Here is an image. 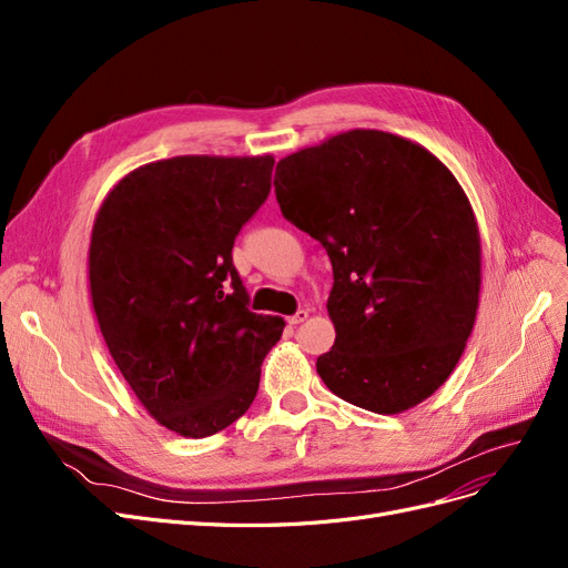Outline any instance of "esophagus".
Listing matches in <instances>:
<instances>
[{"label": "esophagus", "instance_id": "1", "mask_svg": "<svg viewBox=\"0 0 568 568\" xmlns=\"http://www.w3.org/2000/svg\"><path fill=\"white\" fill-rule=\"evenodd\" d=\"M307 317H311V313H307V311H298L296 315H291V317H288V324H294V326H296V324L305 322Z\"/></svg>", "mask_w": 568, "mask_h": 568}]
</instances>
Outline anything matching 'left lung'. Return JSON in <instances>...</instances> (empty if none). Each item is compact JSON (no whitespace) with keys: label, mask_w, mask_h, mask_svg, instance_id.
I'll use <instances>...</instances> for the list:
<instances>
[{"label":"left lung","mask_w":568,"mask_h":568,"mask_svg":"<svg viewBox=\"0 0 568 568\" xmlns=\"http://www.w3.org/2000/svg\"><path fill=\"white\" fill-rule=\"evenodd\" d=\"M282 215L326 248L336 341L317 374L351 405L398 415L436 393L474 329L480 236L432 151L348 130L277 163Z\"/></svg>","instance_id":"1"}]
</instances>
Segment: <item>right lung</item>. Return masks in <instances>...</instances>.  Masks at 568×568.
Instances as JSON below:
<instances>
[{
	"mask_svg": "<svg viewBox=\"0 0 568 568\" xmlns=\"http://www.w3.org/2000/svg\"><path fill=\"white\" fill-rule=\"evenodd\" d=\"M274 159L175 156L106 194L90 239V294L111 357L149 415L184 438L251 407L284 320L248 311L234 239L270 194Z\"/></svg>",
	"mask_w": 568,
	"mask_h": 568,
	"instance_id": "add662e5",
	"label": "right lung"
}]
</instances>
